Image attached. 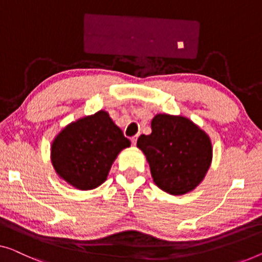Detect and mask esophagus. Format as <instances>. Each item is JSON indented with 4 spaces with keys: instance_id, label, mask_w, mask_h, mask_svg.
<instances>
[{
    "instance_id": "34e87169",
    "label": "esophagus",
    "mask_w": 262,
    "mask_h": 262,
    "mask_svg": "<svg viewBox=\"0 0 262 262\" xmlns=\"http://www.w3.org/2000/svg\"><path fill=\"white\" fill-rule=\"evenodd\" d=\"M137 138H138V136H135V137L131 138V143L134 144V145H136V143H137Z\"/></svg>"
}]
</instances>
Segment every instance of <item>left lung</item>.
I'll use <instances>...</instances> for the list:
<instances>
[{"mask_svg": "<svg viewBox=\"0 0 262 262\" xmlns=\"http://www.w3.org/2000/svg\"><path fill=\"white\" fill-rule=\"evenodd\" d=\"M151 130L138 138L137 147L145 155L155 184L170 195L194 190L213 159L209 136L187 117L166 113L154 117Z\"/></svg>", "mask_w": 262, "mask_h": 262, "instance_id": "8db88e82", "label": "left lung"}]
</instances>
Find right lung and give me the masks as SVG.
Instances as JSON below:
<instances>
[{
  "mask_svg": "<svg viewBox=\"0 0 262 262\" xmlns=\"http://www.w3.org/2000/svg\"><path fill=\"white\" fill-rule=\"evenodd\" d=\"M131 145L123 131L98 111L62 128L51 145V161L58 176L79 190H92L106 181L117 156Z\"/></svg>",
  "mask_w": 262,
  "mask_h": 262,
  "instance_id": "add662e5",
  "label": "right lung"
}]
</instances>
